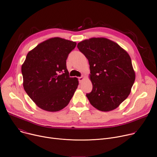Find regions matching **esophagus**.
I'll use <instances>...</instances> for the list:
<instances>
[{
    "label": "esophagus",
    "instance_id": "34e87169",
    "mask_svg": "<svg viewBox=\"0 0 157 157\" xmlns=\"http://www.w3.org/2000/svg\"><path fill=\"white\" fill-rule=\"evenodd\" d=\"M84 78L83 77V76H81V77H79V78H78V79H79V82L81 83L83 80H84Z\"/></svg>",
    "mask_w": 157,
    "mask_h": 157
}]
</instances>
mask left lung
<instances>
[{"label":"left lung","instance_id":"left-lung-1","mask_svg":"<svg viewBox=\"0 0 157 157\" xmlns=\"http://www.w3.org/2000/svg\"><path fill=\"white\" fill-rule=\"evenodd\" d=\"M88 59L93 84L86 96L102 111L116 109L127 98L135 80L130 56L117 43L105 37H93L78 44Z\"/></svg>","mask_w":157,"mask_h":157}]
</instances>
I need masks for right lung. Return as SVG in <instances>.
<instances>
[{"label":"right lung","instance_id":"1","mask_svg":"<svg viewBox=\"0 0 157 157\" xmlns=\"http://www.w3.org/2000/svg\"><path fill=\"white\" fill-rule=\"evenodd\" d=\"M76 46V42L53 37L27 53L21 68L23 87L42 109L61 110L78 88V78H70L66 68L68 54Z\"/></svg>","mask_w":157,"mask_h":157}]
</instances>
